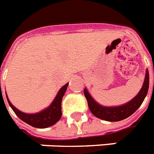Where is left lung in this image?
<instances>
[{
    "instance_id": "1",
    "label": "left lung",
    "mask_w": 154,
    "mask_h": 154,
    "mask_svg": "<svg viewBox=\"0 0 154 154\" xmlns=\"http://www.w3.org/2000/svg\"><path fill=\"white\" fill-rule=\"evenodd\" d=\"M149 84V76L148 70L146 69L143 86L141 87L139 93L133 98L132 100L119 106L108 107V106L99 105L93 99L86 88L83 92H84L85 97L87 98L90 110L94 116L105 121L119 122L130 117L140 107V106L143 103L144 99L148 93Z\"/></svg>"
}]
</instances>
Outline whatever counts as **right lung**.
Segmentation results:
<instances>
[{"mask_svg": "<svg viewBox=\"0 0 154 154\" xmlns=\"http://www.w3.org/2000/svg\"><path fill=\"white\" fill-rule=\"evenodd\" d=\"M67 86H68V83L65 84L63 87L60 88L57 95L48 107H47L44 110L36 114H25V113L20 111L10 103V101L7 96V94H6V98L8 102V104L13 109L15 114H17V116L20 119H21L22 121L33 127L47 128L56 124L62 116L61 102L66 92Z\"/></svg>", "mask_w": 154, "mask_h": 154, "instance_id": "add662e5", "label": "right lung"}]
</instances>
